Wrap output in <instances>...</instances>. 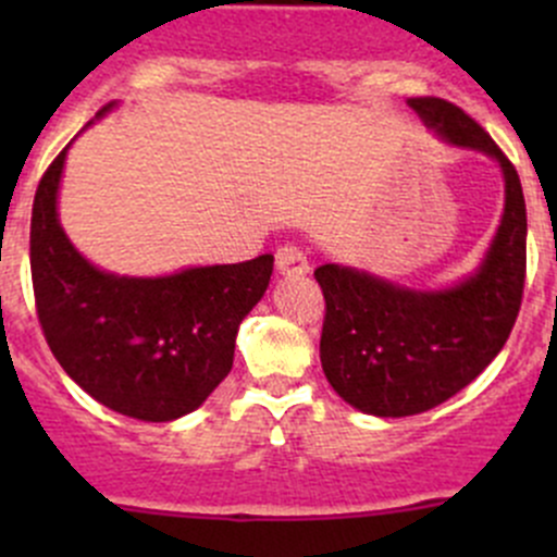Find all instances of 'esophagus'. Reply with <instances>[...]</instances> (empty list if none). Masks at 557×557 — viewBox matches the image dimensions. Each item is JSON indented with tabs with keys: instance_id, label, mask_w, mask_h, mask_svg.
I'll return each mask as SVG.
<instances>
[{
	"instance_id": "obj_1",
	"label": "esophagus",
	"mask_w": 557,
	"mask_h": 557,
	"mask_svg": "<svg viewBox=\"0 0 557 557\" xmlns=\"http://www.w3.org/2000/svg\"><path fill=\"white\" fill-rule=\"evenodd\" d=\"M274 263H277V274L283 277H301L307 274L310 263H307V256L296 245H283L277 252H274Z\"/></svg>"
}]
</instances>
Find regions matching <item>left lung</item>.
Instances as JSON below:
<instances>
[{
  "label": "left lung",
  "instance_id": "1",
  "mask_svg": "<svg viewBox=\"0 0 557 557\" xmlns=\"http://www.w3.org/2000/svg\"><path fill=\"white\" fill-rule=\"evenodd\" d=\"M409 107L447 143L502 164L504 215L485 261L445 290H412L358 269H314L325 299L320 363L350 407L407 418L463 391L507 345L525 285V199L512 161L491 134L447 99L414 97Z\"/></svg>",
  "mask_w": 557,
  "mask_h": 557
}]
</instances>
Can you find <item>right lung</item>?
Wrapping results in <instances>:
<instances>
[{
    "mask_svg": "<svg viewBox=\"0 0 557 557\" xmlns=\"http://www.w3.org/2000/svg\"><path fill=\"white\" fill-rule=\"evenodd\" d=\"M64 159L66 148L45 170L32 207V285L50 352L112 412L148 423L183 418L232 372L237 329L261 301L274 256L170 277L102 272L59 223Z\"/></svg>",
    "mask_w": 557,
    "mask_h": 557,
    "instance_id": "obj_1",
    "label": "right lung"
}]
</instances>
